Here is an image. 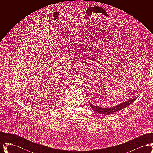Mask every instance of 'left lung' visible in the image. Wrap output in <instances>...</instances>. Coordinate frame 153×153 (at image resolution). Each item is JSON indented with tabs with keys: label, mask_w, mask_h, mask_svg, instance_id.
Returning a JSON list of instances; mask_svg holds the SVG:
<instances>
[{
	"label": "left lung",
	"mask_w": 153,
	"mask_h": 153,
	"mask_svg": "<svg viewBox=\"0 0 153 153\" xmlns=\"http://www.w3.org/2000/svg\"><path fill=\"white\" fill-rule=\"evenodd\" d=\"M137 98V97H135L133 99L130 100L127 102H123L120 103V104L117 105L114 107H111V108H102L101 107L96 106V105H94V104H92L90 102H89V103L90 107L92 108V109H94V111L96 112V113H99V114H100L102 115H111V114H112L114 112H117L120 110L126 108L127 107H128L131 104V102H134Z\"/></svg>",
	"instance_id": "8db88e82"
}]
</instances>
